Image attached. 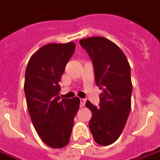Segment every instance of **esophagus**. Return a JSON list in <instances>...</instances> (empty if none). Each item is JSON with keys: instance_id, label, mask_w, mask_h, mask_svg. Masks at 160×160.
Here are the masks:
<instances>
[{"instance_id": "esophagus-1", "label": "esophagus", "mask_w": 160, "mask_h": 160, "mask_svg": "<svg viewBox=\"0 0 160 160\" xmlns=\"http://www.w3.org/2000/svg\"><path fill=\"white\" fill-rule=\"evenodd\" d=\"M85 102H86V101H85V99H80V107H85Z\"/></svg>"}]
</instances>
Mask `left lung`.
Here are the masks:
<instances>
[{
    "label": "left lung",
    "mask_w": 160,
    "mask_h": 160,
    "mask_svg": "<svg viewBox=\"0 0 160 160\" xmlns=\"http://www.w3.org/2000/svg\"><path fill=\"white\" fill-rule=\"evenodd\" d=\"M80 43L92 59L96 84L102 89L99 108L85 103L92 113L89 127L96 142L107 146L120 137L131 111V69L122 49L106 38L91 37Z\"/></svg>",
    "instance_id": "obj_1"
}]
</instances>
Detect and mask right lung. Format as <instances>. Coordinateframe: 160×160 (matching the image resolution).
Segmentation results:
<instances>
[{
  "mask_svg": "<svg viewBox=\"0 0 160 160\" xmlns=\"http://www.w3.org/2000/svg\"><path fill=\"white\" fill-rule=\"evenodd\" d=\"M75 43H48L36 51L28 63L24 91L29 114L42 142L53 148L65 147L69 142L80 99H62L61 77L74 53Z\"/></svg>",
  "mask_w": 160,
  "mask_h": 160,
  "instance_id": "add662e5",
  "label": "right lung"
}]
</instances>
